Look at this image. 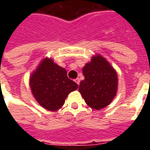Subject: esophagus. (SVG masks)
<instances>
[{
  "label": "esophagus",
  "mask_w": 150,
  "mask_h": 150,
  "mask_svg": "<svg viewBox=\"0 0 150 150\" xmlns=\"http://www.w3.org/2000/svg\"><path fill=\"white\" fill-rule=\"evenodd\" d=\"M75 83H77V84L79 85V83H80V79H79V78L75 79Z\"/></svg>",
  "instance_id": "esophagus-1"
}]
</instances>
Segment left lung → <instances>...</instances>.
<instances>
[{"label": "left lung", "instance_id": "1", "mask_svg": "<svg viewBox=\"0 0 150 150\" xmlns=\"http://www.w3.org/2000/svg\"><path fill=\"white\" fill-rule=\"evenodd\" d=\"M84 79L79 91L88 106L100 110L111 104L118 88L116 70L100 54H96L83 67Z\"/></svg>", "mask_w": 150, "mask_h": 150}]
</instances>
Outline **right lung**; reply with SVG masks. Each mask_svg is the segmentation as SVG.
<instances>
[{"instance_id":"obj_1","label":"right lung","mask_w":150,"mask_h":150,"mask_svg":"<svg viewBox=\"0 0 150 150\" xmlns=\"http://www.w3.org/2000/svg\"><path fill=\"white\" fill-rule=\"evenodd\" d=\"M30 86L38 103L52 112L61 108L68 95L78 88V84L67 77L65 69L47 57L31 73Z\"/></svg>"}]
</instances>
